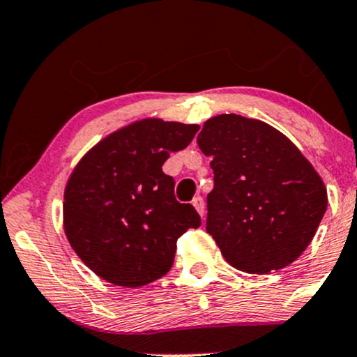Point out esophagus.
Listing matches in <instances>:
<instances>
[{
  "mask_svg": "<svg viewBox=\"0 0 357 357\" xmlns=\"http://www.w3.org/2000/svg\"><path fill=\"white\" fill-rule=\"evenodd\" d=\"M192 206H195V209L197 213H199V216H203L204 214V201L201 196H196L195 199H192Z\"/></svg>",
  "mask_w": 357,
  "mask_h": 357,
  "instance_id": "obj_1",
  "label": "esophagus"
}]
</instances>
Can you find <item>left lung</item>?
<instances>
[{
	"instance_id": "obj_1",
	"label": "left lung",
	"mask_w": 357,
	"mask_h": 357,
	"mask_svg": "<svg viewBox=\"0 0 357 357\" xmlns=\"http://www.w3.org/2000/svg\"><path fill=\"white\" fill-rule=\"evenodd\" d=\"M197 146L214 171L206 231L227 263L268 274L298 259L328 208L323 178L298 146L241 114L213 116Z\"/></svg>"
}]
</instances>
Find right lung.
I'll return each mask as SVG.
<instances>
[{"label":"right lung","instance_id":"right-lung-1","mask_svg":"<svg viewBox=\"0 0 357 357\" xmlns=\"http://www.w3.org/2000/svg\"><path fill=\"white\" fill-rule=\"evenodd\" d=\"M197 124L144 118L102 137L81 158L64 188L68 241L94 274L114 286L141 287L173 266L176 243L201 218L174 197L162 173Z\"/></svg>","mask_w":357,"mask_h":357}]
</instances>
